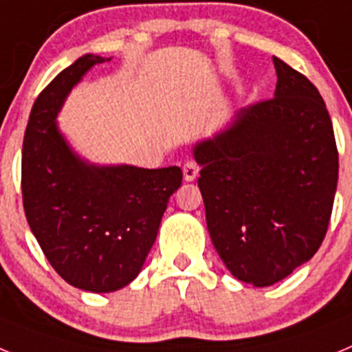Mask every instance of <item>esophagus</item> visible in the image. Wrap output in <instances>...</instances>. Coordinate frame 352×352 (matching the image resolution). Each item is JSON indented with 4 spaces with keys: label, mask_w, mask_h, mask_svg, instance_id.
Returning <instances> with one entry per match:
<instances>
[{
    "label": "esophagus",
    "mask_w": 352,
    "mask_h": 352,
    "mask_svg": "<svg viewBox=\"0 0 352 352\" xmlns=\"http://www.w3.org/2000/svg\"><path fill=\"white\" fill-rule=\"evenodd\" d=\"M197 174L199 167L194 160H188L185 166H183V179H185V182H194V179L197 178Z\"/></svg>",
    "instance_id": "esophagus-1"
}]
</instances>
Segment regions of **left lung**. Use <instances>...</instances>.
I'll use <instances>...</instances> for the list:
<instances>
[{"label":"left lung","mask_w":352,"mask_h":352,"mask_svg":"<svg viewBox=\"0 0 352 352\" xmlns=\"http://www.w3.org/2000/svg\"><path fill=\"white\" fill-rule=\"evenodd\" d=\"M273 98L195 142L208 232L239 282L268 287L314 257L333 210L338 153L317 88L273 58Z\"/></svg>","instance_id":"8db88e82"}]
</instances>
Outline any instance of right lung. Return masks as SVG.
Instances as JSON below:
<instances>
[{"label":"right lung","mask_w":352,"mask_h":352,"mask_svg":"<svg viewBox=\"0 0 352 352\" xmlns=\"http://www.w3.org/2000/svg\"><path fill=\"white\" fill-rule=\"evenodd\" d=\"M84 54L60 72L31 109L23 142V203L31 232L56 273L88 292H114L139 275L157 239L179 167L98 166L58 126L67 96L95 65Z\"/></svg>","instance_id":"1"}]
</instances>
